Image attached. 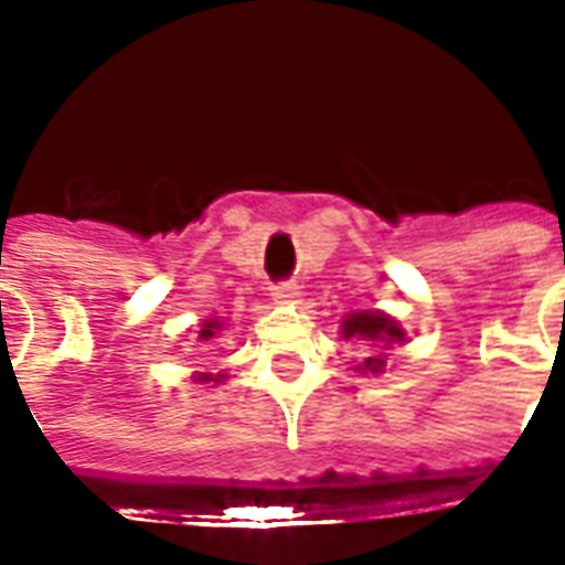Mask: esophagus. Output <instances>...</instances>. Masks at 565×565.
Instances as JSON below:
<instances>
[{
    "mask_svg": "<svg viewBox=\"0 0 565 565\" xmlns=\"http://www.w3.org/2000/svg\"><path fill=\"white\" fill-rule=\"evenodd\" d=\"M296 296H299V287H296V284H292V281L273 284V299L292 301V299H296Z\"/></svg>",
    "mask_w": 565,
    "mask_h": 565,
    "instance_id": "obj_1",
    "label": "esophagus"
}]
</instances>
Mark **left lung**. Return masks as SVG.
Listing matches in <instances>:
<instances>
[{"mask_svg":"<svg viewBox=\"0 0 565 565\" xmlns=\"http://www.w3.org/2000/svg\"><path fill=\"white\" fill-rule=\"evenodd\" d=\"M343 338L370 340V343H399L406 334H403V329H399L397 322L387 320L385 313L364 311V313H352L350 320L343 322ZM382 364H385L382 359H364L361 367L379 373Z\"/></svg>","mask_w":565,"mask_h":565,"instance_id":"left-lung-1","label":"left lung"}]
</instances>
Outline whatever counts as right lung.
I'll return each instance as SVG.
<instances>
[{
    "label": "right lung",
    "instance_id": "obj_1",
    "mask_svg": "<svg viewBox=\"0 0 565 565\" xmlns=\"http://www.w3.org/2000/svg\"><path fill=\"white\" fill-rule=\"evenodd\" d=\"M215 329H218V322H210V320H206V322H204V329H201V340H210V338H213ZM210 379H213V376H210V373H201V382H210ZM215 382H218V379H215Z\"/></svg>",
    "mask_w": 565,
    "mask_h": 565
}]
</instances>
